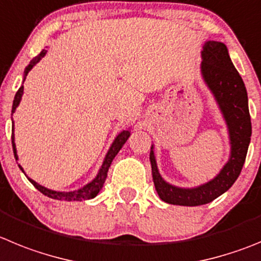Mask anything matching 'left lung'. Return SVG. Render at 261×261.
Instances as JSON below:
<instances>
[{"label":"left lung","instance_id":"1","mask_svg":"<svg viewBox=\"0 0 261 261\" xmlns=\"http://www.w3.org/2000/svg\"><path fill=\"white\" fill-rule=\"evenodd\" d=\"M203 79L214 93L229 129L231 151L229 162L214 180L194 189L169 185L162 178L154 156L150 151L152 180L160 199L169 204L202 205L224 194L236 182L245 164L251 140V118L245 83L231 63L223 42L207 41L202 51Z\"/></svg>","mask_w":261,"mask_h":261}]
</instances>
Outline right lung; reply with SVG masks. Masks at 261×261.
Here are the masks:
<instances>
[{
    "instance_id": "add662e5",
    "label": "right lung",
    "mask_w": 261,
    "mask_h": 261,
    "mask_svg": "<svg viewBox=\"0 0 261 261\" xmlns=\"http://www.w3.org/2000/svg\"><path fill=\"white\" fill-rule=\"evenodd\" d=\"M45 54H46V50H42V51L40 53L37 57H35V58H33L32 61L30 62V64L25 67L24 76H27V73L30 72L31 68H32V67L35 66L36 63H38V62L41 61V58L45 56ZM21 95H23V85L19 88V90L16 92V94H15V98H14L13 110H11V112H13V114L15 112V109L18 107L19 102H20ZM129 136H130V132H129V130H123V132H121L120 135L118 136V137L115 138L114 143L111 145V147H110L109 152H107V155H106V158H105L103 164H102L101 169H99V172H98L97 177H95L94 180L92 181V182H89L88 185L84 186V188L79 189V190L67 191V193H64V191H54V190H50V189L44 188V186H41V185H38L36 181L31 180V178H28V180L32 182V185L35 186V188L37 189L38 191H41L42 194L47 195V197L53 198V199L68 200V202H71V200L92 199V198H94L95 195L99 193V190H101L102 186H103L105 181H106V177H107V172H109V168H110V166H111L112 160H114V158L116 156V154L120 151V149L123 147L124 143L126 142V140H128ZM11 140H13L11 142H13L14 156H15V159H18V155H16V149H15V143H14V124H13V135H11ZM19 168L23 171V168H21L20 166H19Z\"/></svg>"
}]
</instances>
